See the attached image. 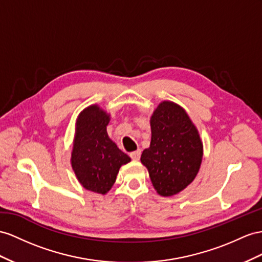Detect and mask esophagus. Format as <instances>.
I'll return each mask as SVG.
<instances>
[{
    "label": "esophagus",
    "instance_id": "34e87169",
    "mask_svg": "<svg viewBox=\"0 0 262 262\" xmlns=\"http://www.w3.org/2000/svg\"><path fill=\"white\" fill-rule=\"evenodd\" d=\"M140 154H142V150L137 149V150H135V151H132V152L129 154V156H130V158L134 159V160H138V159L140 158Z\"/></svg>",
    "mask_w": 262,
    "mask_h": 262
}]
</instances>
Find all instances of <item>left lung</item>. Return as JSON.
<instances>
[{"instance_id":"obj_1","label":"left lung","mask_w":262,"mask_h":262,"mask_svg":"<svg viewBox=\"0 0 262 262\" xmlns=\"http://www.w3.org/2000/svg\"><path fill=\"white\" fill-rule=\"evenodd\" d=\"M150 126V146L140 160L159 195L172 196L195 179L203 158V143L187 113L172 102L158 105Z\"/></svg>"}]
</instances>
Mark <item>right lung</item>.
Returning a JSON list of instances; mask_svg holds the SVG:
<instances>
[{"instance_id":"right-lung-1","label":"right lung","mask_w":262,"mask_h":262,"mask_svg":"<svg viewBox=\"0 0 262 262\" xmlns=\"http://www.w3.org/2000/svg\"><path fill=\"white\" fill-rule=\"evenodd\" d=\"M108 122L110 115L96 105L80 113L71 159L84 188L103 195L115 183L120 166L130 162L107 135Z\"/></svg>"}]
</instances>
